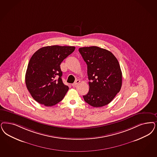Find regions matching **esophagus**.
<instances>
[{
    "instance_id": "obj_1",
    "label": "esophagus",
    "mask_w": 157,
    "mask_h": 157,
    "mask_svg": "<svg viewBox=\"0 0 157 157\" xmlns=\"http://www.w3.org/2000/svg\"><path fill=\"white\" fill-rule=\"evenodd\" d=\"M79 82H80V81H79V80H76V81L74 83H72V86L73 87L76 86V85L79 83Z\"/></svg>"
}]
</instances>
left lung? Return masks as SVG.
Wrapping results in <instances>:
<instances>
[{"label": "left lung", "mask_w": 157, "mask_h": 157, "mask_svg": "<svg viewBox=\"0 0 157 157\" xmlns=\"http://www.w3.org/2000/svg\"><path fill=\"white\" fill-rule=\"evenodd\" d=\"M87 65L89 90L84 100L94 107L107 105L119 93L122 75L118 59L111 52L98 46L79 49Z\"/></svg>", "instance_id": "left-lung-1"}]
</instances>
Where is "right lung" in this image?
<instances>
[{
	"instance_id": "add662e5",
	"label": "right lung",
	"mask_w": 157,
	"mask_h": 157,
	"mask_svg": "<svg viewBox=\"0 0 157 157\" xmlns=\"http://www.w3.org/2000/svg\"><path fill=\"white\" fill-rule=\"evenodd\" d=\"M75 49L54 45L43 47L33 54L26 71L25 84L38 103L51 107L64 98L69 87L62 81L60 64Z\"/></svg>"
}]
</instances>
